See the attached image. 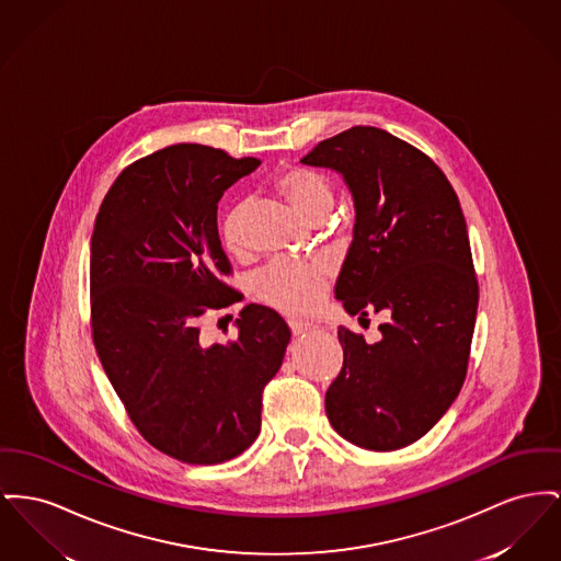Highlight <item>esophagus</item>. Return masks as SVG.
Wrapping results in <instances>:
<instances>
[{
  "mask_svg": "<svg viewBox=\"0 0 561 561\" xmlns=\"http://www.w3.org/2000/svg\"><path fill=\"white\" fill-rule=\"evenodd\" d=\"M288 327H290L295 336H298V334H305L307 330H311V324H309V322H300V320H290V322H288Z\"/></svg>",
  "mask_w": 561,
  "mask_h": 561,
  "instance_id": "34e87169",
  "label": "esophagus"
}]
</instances>
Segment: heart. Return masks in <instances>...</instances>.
Returning a JSON list of instances; mask_svg holds the SVG:
<instances>
[{"instance_id":"heart-1","label":"heart","mask_w":561,"mask_h":561,"mask_svg":"<svg viewBox=\"0 0 561 561\" xmlns=\"http://www.w3.org/2000/svg\"><path fill=\"white\" fill-rule=\"evenodd\" d=\"M275 188L311 225L324 222L334 205V191L329 178L311 167H293L279 173ZM245 214V205L234 203L220 222L222 243L232 254H241L248 248ZM329 284V266L318 261H273L254 279L261 300L293 316H305L318 309Z\"/></svg>"}]
</instances>
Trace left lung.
I'll use <instances>...</instances> for the list:
<instances>
[{"label": "left lung", "mask_w": 561, "mask_h": 561, "mask_svg": "<svg viewBox=\"0 0 561 561\" xmlns=\"http://www.w3.org/2000/svg\"><path fill=\"white\" fill-rule=\"evenodd\" d=\"M300 163L343 173L356 203L334 295L352 316H386L377 343L339 329L327 415L345 440L394 451L445 415L466 379L479 284L460 201L428 154L377 127L329 137Z\"/></svg>", "instance_id": "obj_1"}]
</instances>
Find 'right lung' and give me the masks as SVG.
<instances>
[{
  "label": "right lung",
  "instance_id": "obj_1",
  "mask_svg": "<svg viewBox=\"0 0 561 561\" xmlns=\"http://www.w3.org/2000/svg\"><path fill=\"white\" fill-rule=\"evenodd\" d=\"M259 159L175 144L125 167L91 237V332L137 432L186 463H222L261 432L264 386L290 329L248 305L237 336L203 345L201 318L237 300L218 234V201Z\"/></svg>",
  "mask_w": 561,
  "mask_h": 561
}]
</instances>
